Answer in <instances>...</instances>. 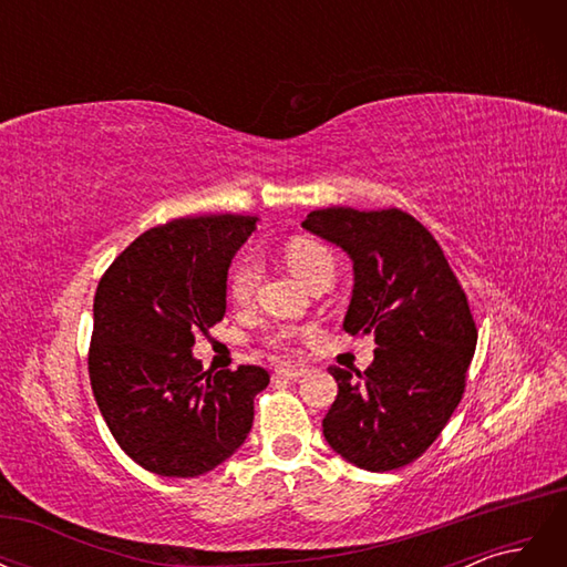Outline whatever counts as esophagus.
Masks as SVG:
<instances>
[{
	"label": "esophagus",
	"mask_w": 567,
	"mask_h": 567,
	"mask_svg": "<svg viewBox=\"0 0 567 567\" xmlns=\"http://www.w3.org/2000/svg\"><path fill=\"white\" fill-rule=\"evenodd\" d=\"M274 375H277V379H290V381H298V379H302V375H307V369L284 364V367H277V371H274Z\"/></svg>",
	"instance_id": "obj_1"
}]
</instances>
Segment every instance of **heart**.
<instances>
[{
  "instance_id": "heart-1",
  "label": "heart",
  "mask_w": 567,
  "mask_h": 567,
  "mask_svg": "<svg viewBox=\"0 0 567 567\" xmlns=\"http://www.w3.org/2000/svg\"><path fill=\"white\" fill-rule=\"evenodd\" d=\"M284 260L290 267V271L300 277L305 284L312 279V274H317L323 267H333V255L331 250L312 241V238H290L284 248ZM260 260L255 255H241L234 262L229 271V298L236 305H248L255 296V288L260 284ZM298 331L296 329H279L267 336V346L274 350H290L296 342Z\"/></svg>"
}]
</instances>
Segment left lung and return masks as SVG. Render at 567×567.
Here are the masks:
<instances>
[{
    "label": "left lung",
    "mask_w": 567,
    "mask_h": 567,
    "mask_svg": "<svg viewBox=\"0 0 567 567\" xmlns=\"http://www.w3.org/2000/svg\"><path fill=\"white\" fill-rule=\"evenodd\" d=\"M302 227L350 255L342 329L379 346L364 373L329 367L338 394L323 437L359 468H402L437 440L466 390L477 342L468 298L433 234L400 208L333 205Z\"/></svg>",
    "instance_id": "left-lung-1"
}]
</instances>
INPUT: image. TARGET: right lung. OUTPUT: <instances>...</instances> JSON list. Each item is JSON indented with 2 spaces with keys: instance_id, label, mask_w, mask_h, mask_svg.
<instances>
[{
  "instance_id": "right-lung-1",
  "label": "right lung",
  "mask_w": 567,
  "mask_h": 567,
  "mask_svg": "<svg viewBox=\"0 0 567 567\" xmlns=\"http://www.w3.org/2000/svg\"><path fill=\"white\" fill-rule=\"evenodd\" d=\"M255 219L200 215L153 227L99 281L92 390L115 442L151 473H208L250 431L252 400L269 373L203 371L192 348L227 312V269Z\"/></svg>"
}]
</instances>
